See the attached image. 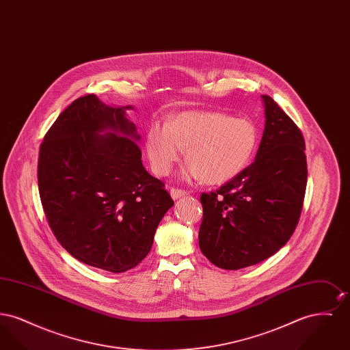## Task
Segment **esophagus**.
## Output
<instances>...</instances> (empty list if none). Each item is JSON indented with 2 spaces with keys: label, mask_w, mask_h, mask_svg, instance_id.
<instances>
[{
  "label": "esophagus",
  "mask_w": 350,
  "mask_h": 350,
  "mask_svg": "<svg viewBox=\"0 0 350 350\" xmlns=\"http://www.w3.org/2000/svg\"><path fill=\"white\" fill-rule=\"evenodd\" d=\"M170 196H172L173 200H178V198H181V197L187 196V191H185L183 189H178V187H172V189H170Z\"/></svg>",
  "instance_id": "esophagus-1"
}]
</instances>
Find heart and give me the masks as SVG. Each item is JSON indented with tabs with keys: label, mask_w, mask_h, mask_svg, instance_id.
Returning <instances> with one entry per match:
<instances>
[{
	"label": "heart",
	"mask_w": 350,
	"mask_h": 350,
	"mask_svg": "<svg viewBox=\"0 0 350 350\" xmlns=\"http://www.w3.org/2000/svg\"><path fill=\"white\" fill-rule=\"evenodd\" d=\"M258 143V131L245 118L217 111H186L167 126L153 124L146 135V150L157 176H167L183 157L187 181L227 183L250 164Z\"/></svg>",
	"instance_id": "b5f03b06"
}]
</instances>
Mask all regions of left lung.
<instances>
[{
  "label": "left lung",
  "mask_w": 350,
  "mask_h": 350,
  "mask_svg": "<svg viewBox=\"0 0 350 350\" xmlns=\"http://www.w3.org/2000/svg\"><path fill=\"white\" fill-rule=\"evenodd\" d=\"M254 161L215 191L202 193L200 248L217 267L237 270L277 253L295 231L307 185L301 131L269 96Z\"/></svg>",
  "instance_id": "obj_1"
}]
</instances>
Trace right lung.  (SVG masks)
<instances>
[{"label":"right lung","mask_w":350,"mask_h":350,"mask_svg":"<svg viewBox=\"0 0 350 350\" xmlns=\"http://www.w3.org/2000/svg\"><path fill=\"white\" fill-rule=\"evenodd\" d=\"M127 109L94 94L73 100L46 133L38 159L39 196L56 240L79 261L111 273L142 262L174 204L142 164Z\"/></svg>","instance_id":"obj_1"}]
</instances>
